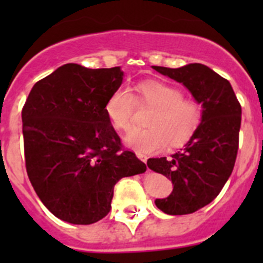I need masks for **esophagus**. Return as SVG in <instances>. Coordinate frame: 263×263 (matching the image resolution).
<instances>
[{
	"label": "esophagus",
	"instance_id": "34e87169",
	"mask_svg": "<svg viewBox=\"0 0 263 263\" xmlns=\"http://www.w3.org/2000/svg\"><path fill=\"white\" fill-rule=\"evenodd\" d=\"M136 155H137V158H139V159H141V160L144 161L145 164H146V161H147V158H146V155H144V154H142V153H140V151H137V153H136Z\"/></svg>",
	"mask_w": 263,
	"mask_h": 263
}]
</instances>
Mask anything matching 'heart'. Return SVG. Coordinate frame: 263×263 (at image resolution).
I'll return each instance as SVG.
<instances>
[{"instance_id": "b5f03b06", "label": "heart", "mask_w": 263, "mask_h": 263, "mask_svg": "<svg viewBox=\"0 0 263 263\" xmlns=\"http://www.w3.org/2000/svg\"><path fill=\"white\" fill-rule=\"evenodd\" d=\"M139 103L151 108L146 129H132L124 136L126 146L142 153H159L165 147L181 146L195 135L202 121V107L195 99L183 98L179 87L158 81H144L137 86ZM137 99L131 89L119 86L105 104L108 118L117 129L131 128Z\"/></svg>"}]
</instances>
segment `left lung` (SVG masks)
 <instances>
[{
	"label": "left lung",
	"mask_w": 263,
	"mask_h": 263,
	"mask_svg": "<svg viewBox=\"0 0 263 263\" xmlns=\"http://www.w3.org/2000/svg\"><path fill=\"white\" fill-rule=\"evenodd\" d=\"M155 71L181 82L202 107V121L184 147L169 158L147 160L151 171L173 183L156 208L168 215H185L209 205L229 179L237 159L242 108L232 85L210 67L190 63L179 68L153 66Z\"/></svg>",
	"instance_id": "obj_1"
}]
</instances>
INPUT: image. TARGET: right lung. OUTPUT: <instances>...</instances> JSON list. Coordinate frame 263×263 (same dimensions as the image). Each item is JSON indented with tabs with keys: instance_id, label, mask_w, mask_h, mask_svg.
Returning <instances> with one entry per match:
<instances>
[{
	"instance_id": "right-lung-1",
	"label": "right lung",
	"mask_w": 263,
	"mask_h": 263,
	"mask_svg": "<svg viewBox=\"0 0 263 263\" xmlns=\"http://www.w3.org/2000/svg\"><path fill=\"white\" fill-rule=\"evenodd\" d=\"M121 67H58L31 89L21 112L25 165L43 205L78 225L110 210L116 183L146 165L122 148L105 104L121 86Z\"/></svg>"
}]
</instances>
